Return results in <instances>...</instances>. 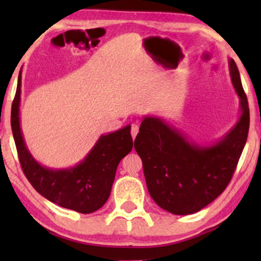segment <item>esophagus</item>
<instances>
[{
  "label": "esophagus",
  "mask_w": 261,
  "mask_h": 261,
  "mask_svg": "<svg viewBox=\"0 0 261 261\" xmlns=\"http://www.w3.org/2000/svg\"><path fill=\"white\" fill-rule=\"evenodd\" d=\"M130 133H132V138L135 139V137H137V134L139 133V126L138 124H132V129H130Z\"/></svg>",
  "instance_id": "esophagus-1"
}]
</instances>
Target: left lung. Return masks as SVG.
<instances>
[{"label":"left lung","mask_w":261,"mask_h":261,"mask_svg":"<svg viewBox=\"0 0 261 261\" xmlns=\"http://www.w3.org/2000/svg\"><path fill=\"white\" fill-rule=\"evenodd\" d=\"M231 84L239 96L240 116L219 140L201 145L159 116H144L135 138L149 195L174 215H190L222 194L233 177L247 140L249 109L240 73L228 60Z\"/></svg>","instance_id":"left-lung-1"}]
</instances>
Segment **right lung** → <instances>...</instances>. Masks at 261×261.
<instances>
[{"label":"right lung","instance_id":"add662e5","mask_svg":"<svg viewBox=\"0 0 261 261\" xmlns=\"http://www.w3.org/2000/svg\"><path fill=\"white\" fill-rule=\"evenodd\" d=\"M21 71L12 106V130L20 164L27 179L46 199L81 214L98 210L109 198L121 159L133 148L130 126L101 135L87 156L72 167L51 169L28 151L20 124Z\"/></svg>","mask_w":261,"mask_h":261}]
</instances>
